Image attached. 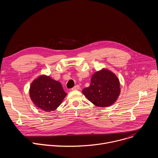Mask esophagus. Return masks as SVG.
<instances>
[{
  "label": "esophagus",
  "instance_id": "esophagus-1",
  "mask_svg": "<svg viewBox=\"0 0 158 158\" xmlns=\"http://www.w3.org/2000/svg\"><path fill=\"white\" fill-rule=\"evenodd\" d=\"M80 89V86L79 85H76V86H74L73 88L71 89L72 91H75V90H79Z\"/></svg>",
  "mask_w": 158,
  "mask_h": 158
}]
</instances>
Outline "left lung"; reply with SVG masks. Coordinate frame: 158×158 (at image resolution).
Listing matches in <instances>:
<instances>
[{
	"mask_svg": "<svg viewBox=\"0 0 158 158\" xmlns=\"http://www.w3.org/2000/svg\"><path fill=\"white\" fill-rule=\"evenodd\" d=\"M120 93V82L117 76L105 68L93 74L91 84L82 90V93L90 102L102 107L116 102Z\"/></svg>",
	"mask_w": 158,
	"mask_h": 158,
	"instance_id": "1",
	"label": "left lung"
}]
</instances>
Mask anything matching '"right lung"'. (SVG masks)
Wrapping results in <instances>:
<instances>
[{"label":"right lung","instance_id":"1","mask_svg":"<svg viewBox=\"0 0 158 158\" xmlns=\"http://www.w3.org/2000/svg\"><path fill=\"white\" fill-rule=\"evenodd\" d=\"M66 95L59 81L45 74L35 79L29 89V96L34 104L46 112L56 110Z\"/></svg>","mask_w":158,"mask_h":158}]
</instances>
